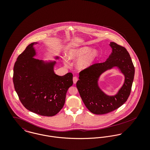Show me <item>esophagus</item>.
<instances>
[{"label": "esophagus", "instance_id": "obj_1", "mask_svg": "<svg viewBox=\"0 0 150 150\" xmlns=\"http://www.w3.org/2000/svg\"><path fill=\"white\" fill-rule=\"evenodd\" d=\"M73 83L74 84H76V83H77V81H78V78L77 77H74L73 78Z\"/></svg>", "mask_w": 150, "mask_h": 150}]
</instances>
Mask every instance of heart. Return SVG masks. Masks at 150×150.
<instances>
[{
	"label": "heart",
	"mask_w": 150,
	"mask_h": 150,
	"mask_svg": "<svg viewBox=\"0 0 150 150\" xmlns=\"http://www.w3.org/2000/svg\"><path fill=\"white\" fill-rule=\"evenodd\" d=\"M99 57V52L88 46H83L70 49L67 53V59L71 61L77 60L76 66L79 70H84L93 64ZM65 66H68L67 61H64Z\"/></svg>",
	"instance_id": "obj_1"
}]
</instances>
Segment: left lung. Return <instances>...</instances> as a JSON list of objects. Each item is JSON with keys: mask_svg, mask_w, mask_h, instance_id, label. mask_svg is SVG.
Segmentation results:
<instances>
[{"mask_svg": "<svg viewBox=\"0 0 150 150\" xmlns=\"http://www.w3.org/2000/svg\"><path fill=\"white\" fill-rule=\"evenodd\" d=\"M112 52L103 63L92 64L81 71L76 86L86 107L93 114H105L121 107L130 93L134 76V67L127 49L111 42ZM118 67L125 76V81L117 93L108 96L98 86L100 76L107 69Z\"/></svg>", "mask_w": 150, "mask_h": 150, "instance_id": "left-lung-1", "label": "left lung"}]
</instances>
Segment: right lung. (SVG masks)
I'll list each match as a JSON object with an SVG mask.
<instances>
[{
  "mask_svg": "<svg viewBox=\"0 0 150 150\" xmlns=\"http://www.w3.org/2000/svg\"><path fill=\"white\" fill-rule=\"evenodd\" d=\"M37 43L28 45L18 57L13 83L24 107L35 114L51 117L64 107L66 92L73 84V74L58 76L54 71L55 61L45 62L34 58L36 53L33 45Z\"/></svg>",
  "mask_w": 150,
  "mask_h": 150,
  "instance_id": "obj_1",
  "label": "right lung"
}]
</instances>
